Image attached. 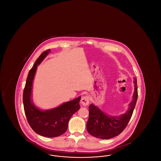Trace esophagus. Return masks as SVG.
<instances>
[{
  "mask_svg": "<svg viewBox=\"0 0 161 161\" xmlns=\"http://www.w3.org/2000/svg\"><path fill=\"white\" fill-rule=\"evenodd\" d=\"M81 104L84 106H86L89 104V97L88 96H84L81 98Z\"/></svg>",
  "mask_w": 161,
  "mask_h": 161,
  "instance_id": "1",
  "label": "esophagus"
}]
</instances>
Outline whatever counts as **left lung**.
I'll list each match as a JSON object with an SVG mask.
<instances>
[{
    "instance_id": "obj_1",
    "label": "left lung",
    "mask_w": 161,
    "mask_h": 161,
    "mask_svg": "<svg viewBox=\"0 0 161 161\" xmlns=\"http://www.w3.org/2000/svg\"><path fill=\"white\" fill-rule=\"evenodd\" d=\"M134 92L128 110L119 116H110L103 112L99 107L90 104L89 117L87 123V130L95 138L108 139L119 135L129 122L138 98L136 78L133 79Z\"/></svg>"
}]
</instances>
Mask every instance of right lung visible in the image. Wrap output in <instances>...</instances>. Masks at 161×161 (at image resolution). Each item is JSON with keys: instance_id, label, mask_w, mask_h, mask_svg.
I'll list each match as a JSON object with an SVG mask.
<instances>
[{"instance_id": "obj_1", "label": "right lung", "mask_w": 161, "mask_h": 161, "mask_svg": "<svg viewBox=\"0 0 161 161\" xmlns=\"http://www.w3.org/2000/svg\"><path fill=\"white\" fill-rule=\"evenodd\" d=\"M50 51L41 54L30 70L23 91V103L25 115L32 130L41 136L54 138L60 136L67 130L70 118L80 109L81 97L48 110H43L35 106L32 99L33 81L37 66Z\"/></svg>"}]
</instances>
